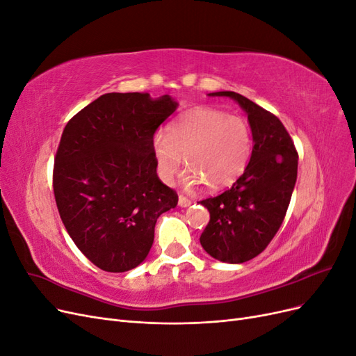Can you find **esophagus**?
I'll return each instance as SVG.
<instances>
[{
  "mask_svg": "<svg viewBox=\"0 0 356 356\" xmlns=\"http://www.w3.org/2000/svg\"><path fill=\"white\" fill-rule=\"evenodd\" d=\"M178 204H179L181 208H187V207H190V204H191V200L187 199L186 196H179L178 197Z\"/></svg>",
  "mask_w": 356,
  "mask_h": 356,
  "instance_id": "1",
  "label": "esophagus"
}]
</instances>
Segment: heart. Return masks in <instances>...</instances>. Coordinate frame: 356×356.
<instances>
[{
    "label": "heart",
    "instance_id": "heart-1",
    "mask_svg": "<svg viewBox=\"0 0 356 356\" xmlns=\"http://www.w3.org/2000/svg\"><path fill=\"white\" fill-rule=\"evenodd\" d=\"M153 154L160 179L170 184L184 157L186 186L202 182L209 190L232 186L243 174L252 154L251 127L243 117L197 106L172 123L168 134H156Z\"/></svg>",
    "mask_w": 356,
    "mask_h": 356
}]
</instances>
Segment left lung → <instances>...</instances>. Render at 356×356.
I'll return each mask as SVG.
<instances>
[{
  "mask_svg": "<svg viewBox=\"0 0 356 356\" xmlns=\"http://www.w3.org/2000/svg\"><path fill=\"white\" fill-rule=\"evenodd\" d=\"M227 96L248 114L252 132V154L232 188L200 202L211 220L200 243L215 260L239 264L261 254L285 218L297 181L298 154L279 118L236 92Z\"/></svg>",
  "mask_w": 356,
  "mask_h": 356,
  "instance_id": "1",
  "label": "left lung"
}]
</instances>
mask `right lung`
Listing matches in <instances>:
<instances>
[{
    "instance_id": "1",
    "label": "right lung",
    "mask_w": 356,
    "mask_h": 356,
    "mask_svg": "<svg viewBox=\"0 0 356 356\" xmlns=\"http://www.w3.org/2000/svg\"><path fill=\"white\" fill-rule=\"evenodd\" d=\"M177 106L169 95L105 93L63 129L53 168L58 211L74 243L105 272L141 264L157 218L177 207L153 154L154 132Z\"/></svg>"
}]
</instances>
